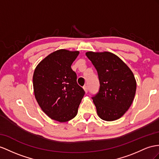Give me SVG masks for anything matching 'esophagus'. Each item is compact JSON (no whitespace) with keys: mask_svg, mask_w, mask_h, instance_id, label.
Listing matches in <instances>:
<instances>
[{"mask_svg":"<svg viewBox=\"0 0 159 159\" xmlns=\"http://www.w3.org/2000/svg\"><path fill=\"white\" fill-rule=\"evenodd\" d=\"M83 89H84V90L85 93H87L88 92V90H89V89H88V86H87V85H85V86H84Z\"/></svg>","mask_w":159,"mask_h":159,"instance_id":"esophagus-1","label":"esophagus"}]
</instances>
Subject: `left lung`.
<instances>
[{
	"mask_svg": "<svg viewBox=\"0 0 159 159\" xmlns=\"http://www.w3.org/2000/svg\"><path fill=\"white\" fill-rule=\"evenodd\" d=\"M98 74L100 87L92 97L97 115L105 121L118 120L128 110L136 90L133 72L118 56L109 52H87Z\"/></svg>",
	"mask_w": 159,
	"mask_h": 159,
	"instance_id": "obj_1",
	"label": "left lung"
}]
</instances>
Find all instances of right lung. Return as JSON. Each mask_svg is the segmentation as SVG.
Masks as SVG:
<instances>
[{
    "label": "right lung",
    "instance_id": "obj_1",
    "mask_svg": "<svg viewBox=\"0 0 159 159\" xmlns=\"http://www.w3.org/2000/svg\"><path fill=\"white\" fill-rule=\"evenodd\" d=\"M79 54V51L64 49L55 51L41 61L34 73L37 102L49 117L59 122L74 118L85 93L71 68Z\"/></svg>",
    "mask_w": 159,
    "mask_h": 159
}]
</instances>
